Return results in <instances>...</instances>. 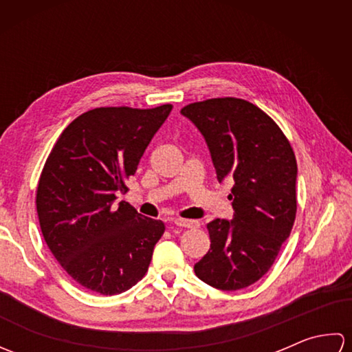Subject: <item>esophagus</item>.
Segmentation results:
<instances>
[{"label":"esophagus","mask_w":352,"mask_h":352,"mask_svg":"<svg viewBox=\"0 0 352 352\" xmlns=\"http://www.w3.org/2000/svg\"><path fill=\"white\" fill-rule=\"evenodd\" d=\"M174 223L177 227H182V228H198L199 227L198 221H190V219H175Z\"/></svg>","instance_id":"esophagus-1"}]
</instances>
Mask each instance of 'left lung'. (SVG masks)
Wrapping results in <instances>:
<instances>
[{"mask_svg":"<svg viewBox=\"0 0 352 352\" xmlns=\"http://www.w3.org/2000/svg\"><path fill=\"white\" fill-rule=\"evenodd\" d=\"M206 139L219 183L234 182L233 219L207 223L210 250L193 266L219 290L258 281L286 242L296 214V159L280 126L241 98H213L182 109Z\"/></svg>","mask_w":352,"mask_h":352,"instance_id":"1","label":"left lung"}]
</instances>
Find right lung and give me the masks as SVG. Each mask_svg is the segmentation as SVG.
Wrapping results in <instances>:
<instances>
[{
	"label": "right lung",
	"mask_w": 352,
	"mask_h": 352,
	"mask_svg": "<svg viewBox=\"0 0 352 352\" xmlns=\"http://www.w3.org/2000/svg\"><path fill=\"white\" fill-rule=\"evenodd\" d=\"M170 110V104L89 110L50 153L37 184V216L52 256L80 286L118 295L148 271L164 223L116 199Z\"/></svg>",
	"instance_id": "1"
}]
</instances>
